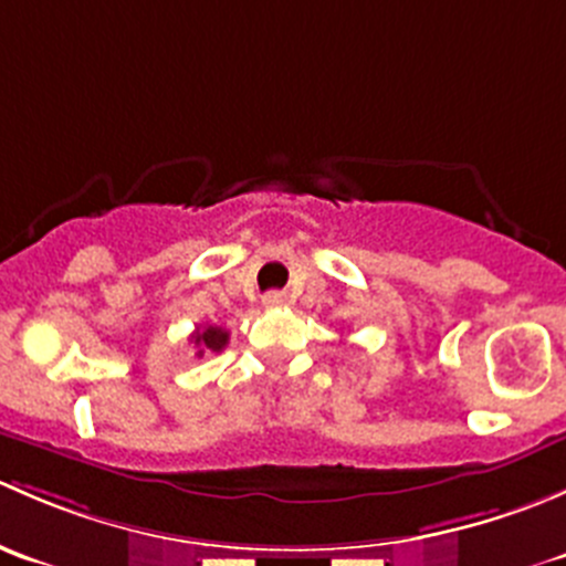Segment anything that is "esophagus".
I'll use <instances>...</instances> for the list:
<instances>
[{"label":"esophagus","instance_id":"34e87169","mask_svg":"<svg viewBox=\"0 0 566 566\" xmlns=\"http://www.w3.org/2000/svg\"><path fill=\"white\" fill-rule=\"evenodd\" d=\"M262 304H265V306H284V304H287V295L279 293V290H273V293H268L265 298H262Z\"/></svg>","mask_w":566,"mask_h":566}]
</instances>
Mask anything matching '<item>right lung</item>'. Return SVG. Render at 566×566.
I'll return each instance as SVG.
<instances>
[{
	"mask_svg": "<svg viewBox=\"0 0 566 566\" xmlns=\"http://www.w3.org/2000/svg\"><path fill=\"white\" fill-rule=\"evenodd\" d=\"M191 342L193 347H197V356H205V353H219L224 350L227 342H230V334H227L224 328H219V325H199L197 331L191 334Z\"/></svg>",
	"mask_w": 566,
	"mask_h": 566,
	"instance_id": "right-lung-1",
	"label": "right lung"
}]
</instances>
